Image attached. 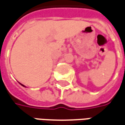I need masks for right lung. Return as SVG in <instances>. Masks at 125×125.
Wrapping results in <instances>:
<instances>
[{
  "mask_svg": "<svg viewBox=\"0 0 125 125\" xmlns=\"http://www.w3.org/2000/svg\"><path fill=\"white\" fill-rule=\"evenodd\" d=\"M21 84V83H20ZM21 85H22V86H23V87H25V86H24V85H22V84H21Z\"/></svg>",
  "mask_w": 125,
  "mask_h": 125,
  "instance_id": "add662e5",
  "label": "right lung"
}]
</instances>
